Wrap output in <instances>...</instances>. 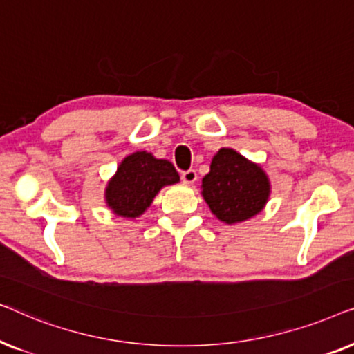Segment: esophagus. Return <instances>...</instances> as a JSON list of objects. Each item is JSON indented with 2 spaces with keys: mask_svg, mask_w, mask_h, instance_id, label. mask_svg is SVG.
I'll use <instances>...</instances> for the list:
<instances>
[{
  "mask_svg": "<svg viewBox=\"0 0 354 354\" xmlns=\"http://www.w3.org/2000/svg\"><path fill=\"white\" fill-rule=\"evenodd\" d=\"M196 171H193V169H188V171L182 172V182L187 183V185H193V183L196 182Z\"/></svg>",
  "mask_w": 354,
  "mask_h": 354,
  "instance_id": "1",
  "label": "esophagus"
}]
</instances>
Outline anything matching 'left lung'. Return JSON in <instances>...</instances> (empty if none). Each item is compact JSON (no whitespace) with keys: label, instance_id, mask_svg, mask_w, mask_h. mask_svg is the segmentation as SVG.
Masks as SVG:
<instances>
[{"label":"left lung","instance_id":"1","mask_svg":"<svg viewBox=\"0 0 354 354\" xmlns=\"http://www.w3.org/2000/svg\"><path fill=\"white\" fill-rule=\"evenodd\" d=\"M270 180L261 164L232 148H221L201 180V196L212 214L225 224H239L259 214L270 196Z\"/></svg>","mask_w":354,"mask_h":354}]
</instances>
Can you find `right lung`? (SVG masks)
<instances>
[{
  "instance_id": "obj_1",
  "label": "right lung",
  "mask_w": 354,
  "mask_h": 354,
  "mask_svg": "<svg viewBox=\"0 0 354 354\" xmlns=\"http://www.w3.org/2000/svg\"><path fill=\"white\" fill-rule=\"evenodd\" d=\"M180 182L167 159L148 151H135L122 159L104 188V203L113 214L137 219L151 206L161 188Z\"/></svg>"
}]
</instances>
